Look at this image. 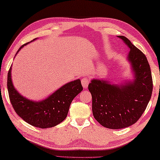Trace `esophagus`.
Instances as JSON below:
<instances>
[{
  "instance_id": "34e87169",
  "label": "esophagus",
  "mask_w": 160,
  "mask_h": 160,
  "mask_svg": "<svg viewBox=\"0 0 160 160\" xmlns=\"http://www.w3.org/2000/svg\"><path fill=\"white\" fill-rule=\"evenodd\" d=\"M81 83H82V85L84 89H87L88 88L89 83V80L87 77L83 78L82 80H81Z\"/></svg>"
}]
</instances>
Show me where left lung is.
<instances>
[{
  "instance_id": "1",
  "label": "left lung",
  "mask_w": 160,
  "mask_h": 160,
  "mask_svg": "<svg viewBox=\"0 0 160 160\" xmlns=\"http://www.w3.org/2000/svg\"><path fill=\"white\" fill-rule=\"evenodd\" d=\"M129 48L131 79L113 84L93 78L88 89L92 97V112L101 125L108 129H123L138 121L146 110L152 92V80L146 57L123 36H118Z\"/></svg>"
}]
</instances>
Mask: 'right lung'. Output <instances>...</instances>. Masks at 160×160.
Wrapping results in <instances>:
<instances>
[{
    "label": "right lung",
    "instance_id": "add662e5",
    "mask_svg": "<svg viewBox=\"0 0 160 160\" xmlns=\"http://www.w3.org/2000/svg\"><path fill=\"white\" fill-rule=\"evenodd\" d=\"M37 39L22 45L16 55L25 45ZM11 72L12 66L8 74V90L13 108L26 122L38 128H51L64 120L72 101L83 89L80 80L77 79L63 85L44 99L31 100L14 88Z\"/></svg>",
    "mask_w": 160,
    "mask_h": 160
}]
</instances>
